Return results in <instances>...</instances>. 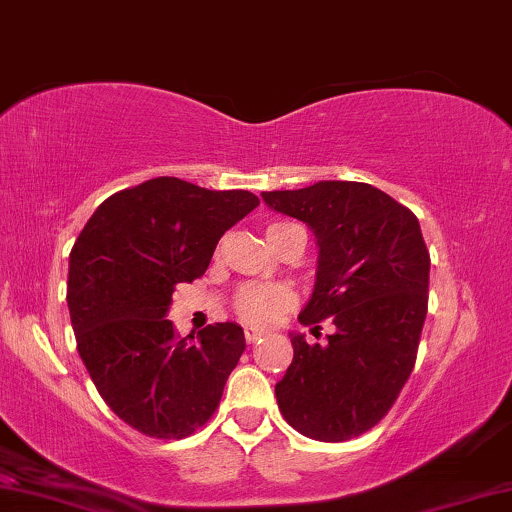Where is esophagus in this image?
Masks as SVG:
<instances>
[{"label":"esophagus","instance_id":"obj_1","mask_svg":"<svg viewBox=\"0 0 512 512\" xmlns=\"http://www.w3.org/2000/svg\"><path fill=\"white\" fill-rule=\"evenodd\" d=\"M261 337H263V330L251 328V325H249V328H244V339H247L249 344H256Z\"/></svg>","mask_w":512,"mask_h":512}]
</instances>
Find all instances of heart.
<instances>
[{
	"mask_svg": "<svg viewBox=\"0 0 512 512\" xmlns=\"http://www.w3.org/2000/svg\"><path fill=\"white\" fill-rule=\"evenodd\" d=\"M293 302H295L293 288H288L284 284H247L238 291L235 309H238L242 321L268 325L281 314V311L291 307Z\"/></svg>",
	"mask_w": 512,
	"mask_h": 512,
	"instance_id": "b5f03b06",
	"label": "heart"
}]
</instances>
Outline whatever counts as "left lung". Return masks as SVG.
<instances>
[{
	"mask_svg": "<svg viewBox=\"0 0 512 512\" xmlns=\"http://www.w3.org/2000/svg\"><path fill=\"white\" fill-rule=\"evenodd\" d=\"M261 196L316 235V284L298 321L318 328L332 318L337 328L323 346L291 335L293 362L274 385L279 411L309 439H355L392 409L416 365L429 298L418 217L365 182Z\"/></svg>",
	"mask_w": 512,
	"mask_h": 512,
	"instance_id": "1",
	"label": "left lung"
}]
</instances>
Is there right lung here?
Wrapping results in <instances>:
<instances>
[{"mask_svg": "<svg viewBox=\"0 0 512 512\" xmlns=\"http://www.w3.org/2000/svg\"><path fill=\"white\" fill-rule=\"evenodd\" d=\"M261 203L154 177L106 198L69 256L71 325L87 372L127 425L184 439L212 418L244 351L238 323L180 339L168 321L177 284L203 277L217 242Z\"/></svg>", "mask_w": 512, "mask_h": 512, "instance_id": "1", "label": "right lung"}]
</instances>
